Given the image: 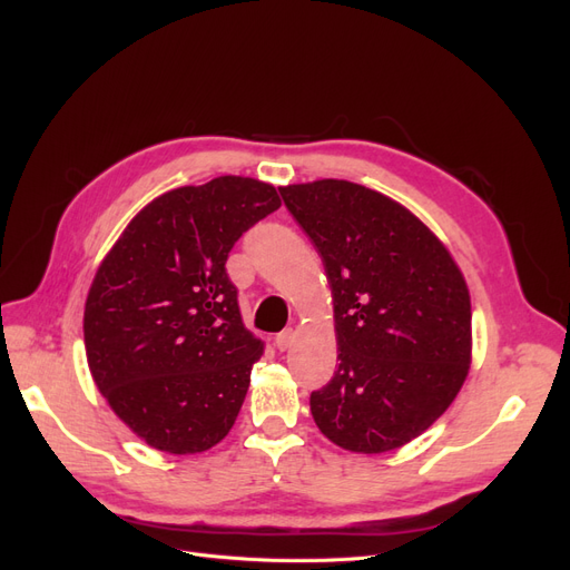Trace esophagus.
<instances>
[{
  "mask_svg": "<svg viewBox=\"0 0 570 570\" xmlns=\"http://www.w3.org/2000/svg\"><path fill=\"white\" fill-rule=\"evenodd\" d=\"M291 342H293V331H291V327H286V331H282V333L275 337V344H277L279 351H286V348L291 346Z\"/></svg>",
  "mask_w": 570,
  "mask_h": 570,
  "instance_id": "obj_1",
  "label": "esophagus"
}]
</instances>
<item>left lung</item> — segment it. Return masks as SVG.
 Wrapping results in <instances>:
<instances>
[{
	"mask_svg": "<svg viewBox=\"0 0 570 570\" xmlns=\"http://www.w3.org/2000/svg\"><path fill=\"white\" fill-rule=\"evenodd\" d=\"M318 249L335 301L340 367L309 397L318 430L376 455L423 434L471 363L469 288L406 207L346 179L282 187Z\"/></svg>",
	"mask_w": 570,
	"mask_h": 570,
	"instance_id": "left-lung-1",
	"label": "left lung"
}]
</instances>
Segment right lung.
Here are the masks:
<instances>
[{
	"instance_id": "right-lung-1",
	"label": "right lung",
	"mask_w": 570,
	"mask_h": 570,
	"mask_svg": "<svg viewBox=\"0 0 570 570\" xmlns=\"http://www.w3.org/2000/svg\"><path fill=\"white\" fill-rule=\"evenodd\" d=\"M282 205L273 185L224 175L142 207L97 269L85 303L89 372L119 421L173 455L233 428L263 353L226 261Z\"/></svg>"
}]
</instances>
